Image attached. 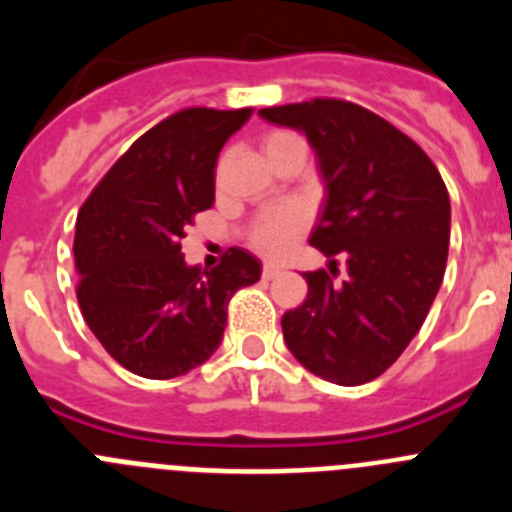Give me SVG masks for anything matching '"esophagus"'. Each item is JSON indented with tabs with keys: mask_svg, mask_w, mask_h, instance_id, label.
Wrapping results in <instances>:
<instances>
[{
	"mask_svg": "<svg viewBox=\"0 0 512 512\" xmlns=\"http://www.w3.org/2000/svg\"><path fill=\"white\" fill-rule=\"evenodd\" d=\"M279 271H282V269H279L277 264H264V266H261V277H264L266 282H269V279H274V277H277Z\"/></svg>",
	"mask_w": 512,
	"mask_h": 512,
	"instance_id": "1",
	"label": "esophagus"
}]
</instances>
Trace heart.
<instances>
[{
	"label": "heart",
	"mask_w": 512,
	"mask_h": 512,
	"mask_svg": "<svg viewBox=\"0 0 512 512\" xmlns=\"http://www.w3.org/2000/svg\"><path fill=\"white\" fill-rule=\"evenodd\" d=\"M289 138H297L289 130H274L266 135V148H274ZM307 228V215L302 207L297 205H279L271 210L261 212L259 217H253V223L246 230V241L253 251H259L261 256H282L289 248V243L295 241L297 235Z\"/></svg>",
	"instance_id": "1"
}]
</instances>
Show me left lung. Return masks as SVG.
<instances>
[{"label":"left lung","mask_w":512,"mask_h":512,"mask_svg":"<svg viewBox=\"0 0 512 512\" xmlns=\"http://www.w3.org/2000/svg\"><path fill=\"white\" fill-rule=\"evenodd\" d=\"M259 115L307 135L328 187L310 246L328 256L330 271L305 274L307 300L284 312V341L328 382H372L413 341L443 282L446 184L413 138L361 104L315 97ZM338 258L349 266L343 283Z\"/></svg>","instance_id":"1"}]
</instances>
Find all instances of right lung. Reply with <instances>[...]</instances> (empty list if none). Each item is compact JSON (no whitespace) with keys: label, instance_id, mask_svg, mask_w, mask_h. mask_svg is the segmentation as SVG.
<instances>
[{"label":"right lung","instance_id":"1","mask_svg":"<svg viewBox=\"0 0 512 512\" xmlns=\"http://www.w3.org/2000/svg\"><path fill=\"white\" fill-rule=\"evenodd\" d=\"M253 115L184 107L140 135L76 217L81 315L104 351L148 379L182 377L223 341L228 302L261 264L228 248L215 269L184 264L182 238L215 202L225 140Z\"/></svg>","mask_w":512,"mask_h":512}]
</instances>
